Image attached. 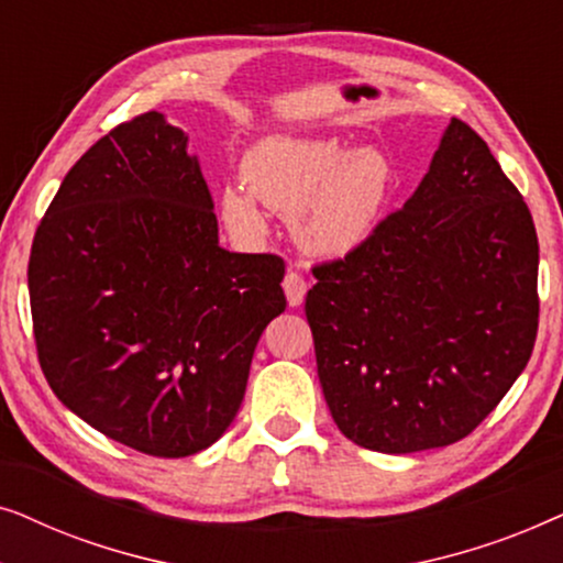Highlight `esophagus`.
<instances>
[{
    "instance_id": "esophagus-1",
    "label": "esophagus",
    "mask_w": 563,
    "mask_h": 563,
    "mask_svg": "<svg viewBox=\"0 0 563 563\" xmlns=\"http://www.w3.org/2000/svg\"><path fill=\"white\" fill-rule=\"evenodd\" d=\"M282 287H284V295H287L289 307H299L305 302L307 282L297 272H287V276H284V282H282Z\"/></svg>"
}]
</instances>
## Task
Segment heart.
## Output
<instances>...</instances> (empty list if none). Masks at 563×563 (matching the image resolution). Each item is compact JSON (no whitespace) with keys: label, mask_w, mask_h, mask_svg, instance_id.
<instances>
[{"label":"heart","mask_w":563,"mask_h":563,"mask_svg":"<svg viewBox=\"0 0 563 563\" xmlns=\"http://www.w3.org/2000/svg\"><path fill=\"white\" fill-rule=\"evenodd\" d=\"M245 187H222L220 218L241 241L258 243L268 220L258 202L295 218L299 243L325 258L358 251L379 230L395 195V164L382 148L338 137L272 135L241 161Z\"/></svg>","instance_id":"b5f03b06"}]
</instances>
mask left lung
Returning <instances> with one entry per match:
<instances>
[{
  "label": "left lung",
  "instance_id": "1",
  "mask_svg": "<svg viewBox=\"0 0 563 563\" xmlns=\"http://www.w3.org/2000/svg\"><path fill=\"white\" fill-rule=\"evenodd\" d=\"M312 274L305 312L322 395L364 449L461 441L533 353V218L487 143L456 118L402 210Z\"/></svg>",
  "mask_w": 563,
  "mask_h": 563
}]
</instances>
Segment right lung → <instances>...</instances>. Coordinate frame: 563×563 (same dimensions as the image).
<instances>
[{"mask_svg": "<svg viewBox=\"0 0 563 563\" xmlns=\"http://www.w3.org/2000/svg\"><path fill=\"white\" fill-rule=\"evenodd\" d=\"M282 279L279 256L222 249L189 135L145 112L76 161L37 225L27 289L45 379L128 449H210L287 307Z\"/></svg>", "mask_w": 563, "mask_h": 563, "instance_id": "right-lung-1", "label": "right lung"}]
</instances>
